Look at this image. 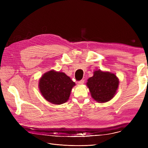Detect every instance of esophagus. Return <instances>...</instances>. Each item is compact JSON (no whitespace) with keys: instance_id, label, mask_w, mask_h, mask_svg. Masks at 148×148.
<instances>
[{"instance_id":"1","label":"esophagus","mask_w":148,"mask_h":148,"mask_svg":"<svg viewBox=\"0 0 148 148\" xmlns=\"http://www.w3.org/2000/svg\"><path fill=\"white\" fill-rule=\"evenodd\" d=\"M84 79H82V80H80V81L78 82H77V84H79V85H81V84H83L84 83Z\"/></svg>"}]
</instances>
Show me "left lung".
Segmentation results:
<instances>
[{
	"instance_id": "obj_1",
	"label": "left lung",
	"mask_w": 148,
	"mask_h": 148,
	"mask_svg": "<svg viewBox=\"0 0 148 148\" xmlns=\"http://www.w3.org/2000/svg\"><path fill=\"white\" fill-rule=\"evenodd\" d=\"M116 75L101 70L95 71L93 77L88 79L87 86L94 99L106 102L112 99L119 86Z\"/></svg>"
}]
</instances>
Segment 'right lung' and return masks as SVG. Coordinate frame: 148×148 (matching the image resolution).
I'll list each match as a JSON object with an SVG mask.
<instances>
[{
    "instance_id": "add662e5",
    "label": "right lung",
    "mask_w": 148,
    "mask_h": 148,
    "mask_svg": "<svg viewBox=\"0 0 148 148\" xmlns=\"http://www.w3.org/2000/svg\"><path fill=\"white\" fill-rule=\"evenodd\" d=\"M75 83L64 73L49 71L39 80V88L45 99L54 104L68 101Z\"/></svg>"
}]
</instances>
